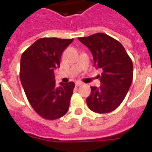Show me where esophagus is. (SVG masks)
Segmentation results:
<instances>
[{
  "instance_id": "esophagus-1",
  "label": "esophagus",
  "mask_w": 152,
  "mask_h": 152,
  "mask_svg": "<svg viewBox=\"0 0 152 152\" xmlns=\"http://www.w3.org/2000/svg\"><path fill=\"white\" fill-rule=\"evenodd\" d=\"M81 84H82V83L80 82V81H76V82H75V85L77 86V87H79V86H80Z\"/></svg>"
}]
</instances>
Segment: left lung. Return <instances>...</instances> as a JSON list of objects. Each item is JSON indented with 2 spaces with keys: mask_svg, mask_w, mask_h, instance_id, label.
<instances>
[{
  "mask_svg": "<svg viewBox=\"0 0 152 152\" xmlns=\"http://www.w3.org/2000/svg\"><path fill=\"white\" fill-rule=\"evenodd\" d=\"M77 39L90 49L95 66L103 70L99 75L101 85L99 88L91 87L87 104L97 113L112 112L121 104L131 86L132 61L123 45L105 33Z\"/></svg>",
  "mask_w": 152,
  "mask_h": 152,
  "instance_id": "1",
  "label": "left lung"
}]
</instances>
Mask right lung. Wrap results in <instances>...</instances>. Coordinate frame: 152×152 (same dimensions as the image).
Listing matches in <instances>:
<instances>
[{"label": "right lung", "instance_id": "right-lung-1", "mask_svg": "<svg viewBox=\"0 0 152 152\" xmlns=\"http://www.w3.org/2000/svg\"><path fill=\"white\" fill-rule=\"evenodd\" d=\"M73 39L41 38L22 54L20 77L27 100L42 118H61L69 108L75 83H60L57 87L54 70L60 66L63 51Z\"/></svg>", "mask_w": 152, "mask_h": 152}]
</instances>
